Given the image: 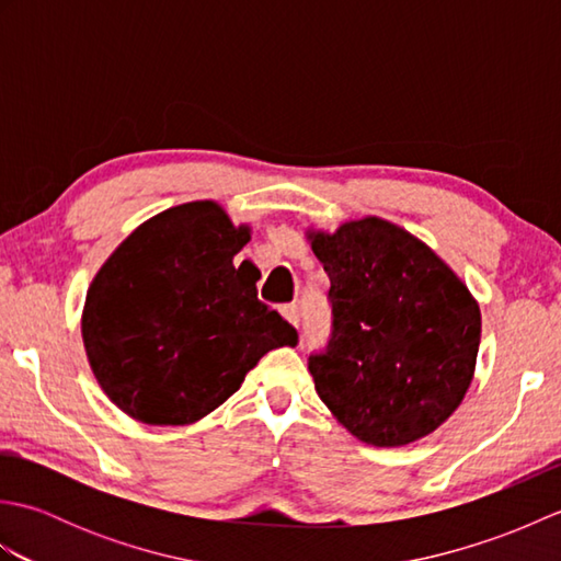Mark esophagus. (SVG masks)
<instances>
[{
    "label": "esophagus",
    "instance_id": "34e87169",
    "mask_svg": "<svg viewBox=\"0 0 561 561\" xmlns=\"http://www.w3.org/2000/svg\"><path fill=\"white\" fill-rule=\"evenodd\" d=\"M282 316H284V320H287L289 325H294L296 330H299V325H301V313H299V306H294V304H289V306H282V311H279Z\"/></svg>",
    "mask_w": 561,
    "mask_h": 561
}]
</instances>
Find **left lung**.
<instances>
[{
    "label": "left lung",
    "mask_w": 561,
    "mask_h": 561,
    "mask_svg": "<svg viewBox=\"0 0 561 561\" xmlns=\"http://www.w3.org/2000/svg\"><path fill=\"white\" fill-rule=\"evenodd\" d=\"M306 236L332 304V340L308 359L318 398L368 446H408L436 432L472 383L480 304L398 224L364 217Z\"/></svg>",
    "instance_id": "left-lung-1"
}]
</instances>
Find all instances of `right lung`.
<instances>
[{
    "mask_svg": "<svg viewBox=\"0 0 561 561\" xmlns=\"http://www.w3.org/2000/svg\"><path fill=\"white\" fill-rule=\"evenodd\" d=\"M250 226L211 199L185 202L139 224L87 291L81 340L117 410L153 426L199 422L296 330L257 301L233 257Z\"/></svg>",
    "mask_w": 561,
    "mask_h": 561,
    "instance_id": "right-lung-1",
    "label": "right lung"
}]
</instances>
